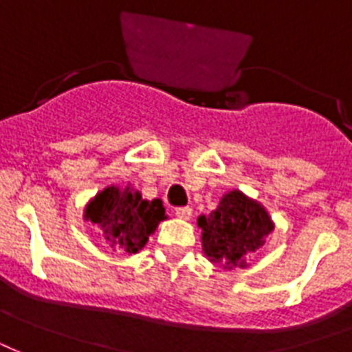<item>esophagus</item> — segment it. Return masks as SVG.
<instances>
[{"label":"esophagus","mask_w":352,"mask_h":352,"mask_svg":"<svg viewBox=\"0 0 352 352\" xmlns=\"http://www.w3.org/2000/svg\"><path fill=\"white\" fill-rule=\"evenodd\" d=\"M175 215L179 219H190L192 217V208L190 206H179V208H175Z\"/></svg>","instance_id":"obj_1"}]
</instances>
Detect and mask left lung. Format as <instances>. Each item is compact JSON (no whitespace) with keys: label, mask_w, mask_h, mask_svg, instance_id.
I'll use <instances>...</instances> for the list:
<instances>
[{"label":"left lung","mask_w":352,"mask_h":352,"mask_svg":"<svg viewBox=\"0 0 352 352\" xmlns=\"http://www.w3.org/2000/svg\"><path fill=\"white\" fill-rule=\"evenodd\" d=\"M204 256L223 268H246V256L265 245L274 223L261 203L239 190L225 193L219 206L197 219Z\"/></svg>","instance_id":"1"}]
</instances>
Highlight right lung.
Here are the masks:
<instances>
[{
    "mask_svg": "<svg viewBox=\"0 0 352 352\" xmlns=\"http://www.w3.org/2000/svg\"><path fill=\"white\" fill-rule=\"evenodd\" d=\"M84 219L100 228L109 248L137 254L166 219V210L160 199H142L131 186H107L85 204Z\"/></svg>",
    "mask_w": 352,
    "mask_h": 352,
    "instance_id": "obj_1",
    "label": "right lung"
}]
</instances>
